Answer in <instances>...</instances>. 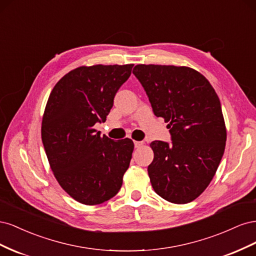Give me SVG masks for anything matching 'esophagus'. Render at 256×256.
I'll return each mask as SVG.
<instances>
[{"instance_id":"esophagus-1","label":"esophagus","mask_w":256,"mask_h":256,"mask_svg":"<svg viewBox=\"0 0 256 256\" xmlns=\"http://www.w3.org/2000/svg\"><path fill=\"white\" fill-rule=\"evenodd\" d=\"M143 144H144V142H142V141H134V147H136V148H140L141 146H143Z\"/></svg>"}]
</instances>
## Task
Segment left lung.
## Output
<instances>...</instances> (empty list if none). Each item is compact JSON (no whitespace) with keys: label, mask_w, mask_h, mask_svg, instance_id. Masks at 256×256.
Here are the masks:
<instances>
[{"label":"left lung","mask_w":256,"mask_h":256,"mask_svg":"<svg viewBox=\"0 0 256 256\" xmlns=\"http://www.w3.org/2000/svg\"><path fill=\"white\" fill-rule=\"evenodd\" d=\"M154 114L164 118L172 144L154 141L148 175L168 202H192L208 187L222 159L226 128L221 104L203 74L186 66L136 65Z\"/></svg>","instance_id":"1"}]
</instances>
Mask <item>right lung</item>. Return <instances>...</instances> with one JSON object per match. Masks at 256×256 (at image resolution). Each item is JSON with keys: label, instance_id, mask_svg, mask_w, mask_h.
<instances>
[{"label": "right lung", "instance_id": "right-lung-1", "mask_svg": "<svg viewBox=\"0 0 256 256\" xmlns=\"http://www.w3.org/2000/svg\"><path fill=\"white\" fill-rule=\"evenodd\" d=\"M134 64L81 66L53 88L42 122V140L60 186L79 203L97 205L122 184L134 144L114 142L94 129L106 122L114 96Z\"/></svg>", "mask_w": 256, "mask_h": 256}]
</instances>
